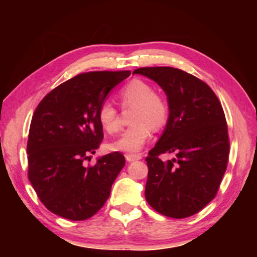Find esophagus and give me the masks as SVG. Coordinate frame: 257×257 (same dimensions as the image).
<instances>
[{"label":"esophagus","mask_w":257,"mask_h":257,"mask_svg":"<svg viewBox=\"0 0 257 257\" xmlns=\"http://www.w3.org/2000/svg\"><path fill=\"white\" fill-rule=\"evenodd\" d=\"M125 159L127 160L128 163H132V161L142 159V156H140V154H126Z\"/></svg>","instance_id":"esophagus-1"}]
</instances>
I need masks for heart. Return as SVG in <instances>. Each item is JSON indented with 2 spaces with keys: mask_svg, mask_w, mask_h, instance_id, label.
Listing matches in <instances>:
<instances>
[{
  "mask_svg": "<svg viewBox=\"0 0 257 257\" xmlns=\"http://www.w3.org/2000/svg\"><path fill=\"white\" fill-rule=\"evenodd\" d=\"M122 106H133L130 121L132 125L111 144V150L124 153H137L152 136L160 130L168 118V104L164 96L154 92L153 86L142 79H133L119 92ZM98 121L108 135L119 130L118 113L110 101H103L98 108Z\"/></svg>",
  "mask_w": 257,
  "mask_h": 257,
  "instance_id": "heart-1",
  "label": "heart"
}]
</instances>
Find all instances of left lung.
I'll return each mask as SVG.
<instances>
[{"label": "left lung", "mask_w": 257, "mask_h": 257, "mask_svg": "<svg viewBox=\"0 0 257 257\" xmlns=\"http://www.w3.org/2000/svg\"><path fill=\"white\" fill-rule=\"evenodd\" d=\"M133 73L164 90L170 111L163 135L145 159L146 201L165 216L194 215L215 198L227 168L229 139L222 106L205 82L180 69L156 66ZM163 153L176 158L163 162Z\"/></svg>", "instance_id": "1"}]
</instances>
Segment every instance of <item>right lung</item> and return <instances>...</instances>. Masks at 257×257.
<instances>
[{"label":"right lung","mask_w":257,"mask_h":257,"mask_svg":"<svg viewBox=\"0 0 257 257\" xmlns=\"http://www.w3.org/2000/svg\"><path fill=\"white\" fill-rule=\"evenodd\" d=\"M130 71L80 73L45 96L31 119L28 177L38 198L56 215L72 221L93 216L110 196L125 165L121 153L84 166L104 138L97 113L110 91Z\"/></svg>","instance_id":"add662e5"}]
</instances>
